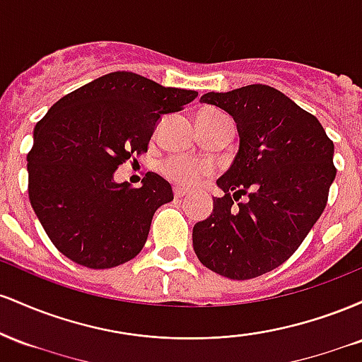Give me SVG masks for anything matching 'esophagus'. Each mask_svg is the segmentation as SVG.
<instances>
[{"instance_id":"34e87169","label":"esophagus","mask_w":362,"mask_h":362,"mask_svg":"<svg viewBox=\"0 0 362 362\" xmlns=\"http://www.w3.org/2000/svg\"><path fill=\"white\" fill-rule=\"evenodd\" d=\"M185 194H187V190L182 189V187H178V185L173 187V195H175L177 199H182Z\"/></svg>"}]
</instances>
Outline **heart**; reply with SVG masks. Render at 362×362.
<instances>
[{
	"instance_id": "1",
	"label": "heart",
	"mask_w": 362,
	"mask_h": 362,
	"mask_svg": "<svg viewBox=\"0 0 362 362\" xmlns=\"http://www.w3.org/2000/svg\"><path fill=\"white\" fill-rule=\"evenodd\" d=\"M224 115L221 112L214 109H206L199 114L197 122L199 124H209L214 120L223 119ZM161 173L168 178V180L175 182V184L182 187H194L202 180L206 175L211 173L209 165L202 163V161L194 160V158L187 156H170L161 163Z\"/></svg>"
}]
</instances>
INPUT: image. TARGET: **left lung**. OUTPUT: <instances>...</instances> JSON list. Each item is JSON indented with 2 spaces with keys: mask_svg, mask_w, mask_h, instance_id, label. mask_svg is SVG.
I'll return each instance as SVG.
<instances>
[{
  "mask_svg": "<svg viewBox=\"0 0 362 362\" xmlns=\"http://www.w3.org/2000/svg\"><path fill=\"white\" fill-rule=\"evenodd\" d=\"M201 102L235 119L240 149L218 180L224 195L194 226L195 255L228 279H253L284 264L322 216L337 173L334 143L315 115L272 86L209 91Z\"/></svg>",
  "mask_w": 362,
  "mask_h": 362,
  "instance_id": "left-lung-1",
  "label": "left lung"
}]
</instances>
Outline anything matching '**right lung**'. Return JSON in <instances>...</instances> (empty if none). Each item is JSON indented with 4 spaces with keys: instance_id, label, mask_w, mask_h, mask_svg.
I'll return each mask as SVG.
<instances>
[{
    "instance_id": "right-lung-1",
    "label": "right lung",
    "mask_w": 362,
    "mask_h": 362,
    "mask_svg": "<svg viewBox=\"0 0 362 362\" xmlns=\"http://www.w3.org/2000/svg\"><path fill=\"white\" fill-rule=\"evenodd\" d=\"M195 97L194 90L115 71L64 95L37 122L27 155L28 197L62 255L110 269L143 250L155 211L173 201L172 185L148 172L136 189L115 184L114 172L148 151L161 115Z\"/></svg>"
}]
</instances>
